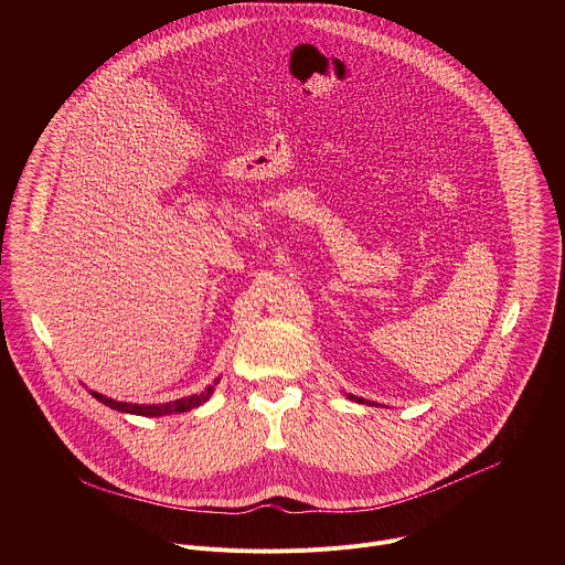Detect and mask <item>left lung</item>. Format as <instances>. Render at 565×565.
Returning a JSON list of instances; mask_svg holds the SVG:
<instances>
[{"label": "left lung", "mask_w": 565, "mask_h": 565, "mask_svg": "<svg viewBox=\"0 0 565 565\" xmlns=\"http://www.w3.org/2000/svg\"><path fill=\"white\" fill-rule=\"evenodd\" d=\"M347 397H349V399H355V402H360V405H364V397H355L353 393H349Z\"/></svg>", "instance_id": "8db88e82"}]
</instances>
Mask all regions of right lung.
I'll list each match as a JSON object with an SVG mask.
<instances>
[{
	"label": "right lung",
	"instance_id": "right-lung-1",
	"mask_svg": "<svg viewBox=\"0 0 565 565\" xmlns=\"http://www.w3.org/2000/svg\"><path fill=\"white\" fill-rule=\"evenodd\" d=\"M221 382V377H216L210 386H205L201 393H194V395H188V397H179V399H172V402H163V405H131V402H120V399H114V397H107L98 391H89L98 402H103V405H107L109 409L114 412H120V414H134V416H145V418H158V416H172V414H185L190 409H196L201 407L203 402H207L214 393V386Z\"/></svg>",
	"mask_w": 565,
	"mask_h": 565
}]
</instances>
